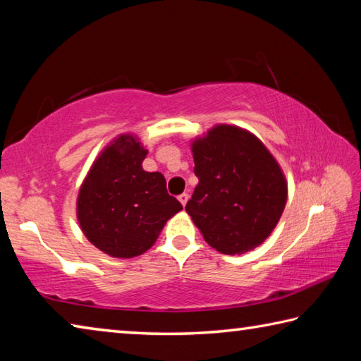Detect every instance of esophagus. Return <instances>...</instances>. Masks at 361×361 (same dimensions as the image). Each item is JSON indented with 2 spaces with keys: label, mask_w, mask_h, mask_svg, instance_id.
<instances>
[{
  "label": "esophagus",
  "mask_w": 361,
  "mask_h": 361,
  "mask_svg": "<svg viewBox=\"0 0 361 361\" xmlns=\"http://www.w3.org/2000/svg\"><path fill=\"white\" fill-rule=\"evenodd\" d=\"M188 199H189V194H186V192H183V194H180V195H178V200H180V202H181V205H183V207L186 205Z\"/></svg>",
  "instance_id": "1"
}]
</instances>
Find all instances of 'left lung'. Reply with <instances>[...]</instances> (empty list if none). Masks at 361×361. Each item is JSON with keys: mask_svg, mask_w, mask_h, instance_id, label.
<instances>
[{"mask_svg": "<svg viewBox=\"0 0 361 361\" xmlns=\"http://www.w3.org/2000/svg\"><path fill=\"white\" fill-rule=\"evenodd\" d=\"M199 178L186 212L205 242L224 255H240L264 242L286 204V181L258 138L216 126L192 143Z\"/></svg>", "mask_w": 361, "mask_h": 361, "instance_id": "obj_1", "label": "left lung"}]
</instances>
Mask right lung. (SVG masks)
<instances>
[{
	"instance_id": "obj_1",
	"label": "right lung",
	"mask_w": 361,
	"mask_h": 361,
	"mask_svg": "<svg viewBox=\"0 0 361 361\" xmlns=\"http://www.w3.org/2000/svg\"><path fill=\"white\" fill-rule=\"evenodd\" d=\"M146 149L122 135L102 152L82 183L78 219L85 237L114 258H133L156 242L183 205L167 192L166 178L142 167Z\"/></svg>"
}]
</instances>
